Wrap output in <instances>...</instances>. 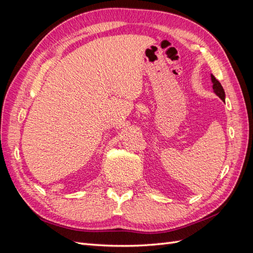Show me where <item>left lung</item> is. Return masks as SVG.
Segmentation results:
<instances>
[{
	"mask_svg": "<svg viewBox=\"0 0 253 253\" xmlns=\"http://www.w3.org/2000/svg\"><path fill=\"white\" fill-rule=\"evenodd\" d=\"M211 80H212V83H213V90L214 93H215L221 100L225 101V90L223 88V86H221V84L219 83V81L214 77L213 75H211Z\"/></svg>",
	"mask_w": 253,
	"mask_h": 253,
	"instance_id": "left-lung-1",
	"label": "left lung"
}]
</instances>
